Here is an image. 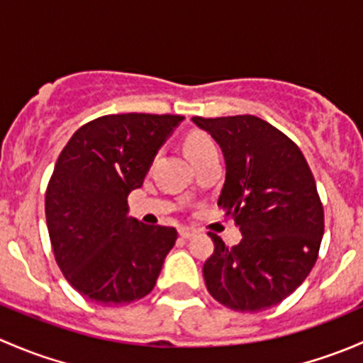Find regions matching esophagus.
I'll return each instance as SVG.
<instances>
[{"mask_svg": "<svg viewBox=\"0 0 363 363\" xmlns=\"http://www.w3.org/2000/svg\"><path fill=\"white\" fill-rule=\"evenodd\" d=\"M195 230L193 228H186V226H182V228H179V235L182 237V239H191L193 235H195Z\"/></svg>", "mask_w": 363, "mask_h": 363, "instance_id": "obj_1", "label": "esophagus"}]
</instances>
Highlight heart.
I'll list each match as a JSON object with an SVG mask.
<instances>
[{
	"label": "heart",
	"mask_w": 363,
	"mask_h": 363,
	"mask_svg": "<svg viewBox=\"0 0 363 363\" xmlns=\"http://www.w3.org/2000/svg\"><path fill=\"white\" fill-rule=\"evenodd\" d=\"M184 149L189 160H196L200 156L207 155V152L216 151V144L212 142V138L208 135L202 133V131H193V133H189L186 137Z\"/></svg>",
	"instance_id": "obj_1"
}]
</instances>
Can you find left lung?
Masks as SVG:
<instances>
[{
  "label": "left lung",
  "mask_w": 363,
  "mask_h": 363,
  "mask_svg": "<svg viewBox=\"0 0 363 363\" xmlns=\"http://www.w3.org/2000/svg\"><path fill=\"white\" fill-rule=\"evenodd\" d=\"M191 121L221 147L226 177L218 205L242 233L233 247L208 233V294L240 313L277 306L309 276L323 237V207L309 164L286 135L259 117Z\"/></svg>",
  "instance_id": "8db88e82"
}]
</instances>
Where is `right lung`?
<instances>
[{"instance_id":"obj_1","label":"right lung","mask_w":363,"mask_h":363,"mask_svg":"<svg viewBox=\"0 0 363 363\" xmlns=\"http://www.w3.org/2000/svg\"><path fill=\"white\" fill-rule=\"evenodd\" d=\"M182 116L113 113L73 133L45 195L54 256L68 283L86 298L116 307L151 294L177 240L170 226L128 216V196Z\"/></svg>"}]
</instances>
